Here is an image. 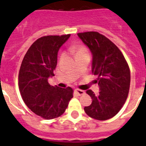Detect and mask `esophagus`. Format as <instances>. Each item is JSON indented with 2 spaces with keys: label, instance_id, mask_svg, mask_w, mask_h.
Here are the masks:
<instances>
[{
  "label": "esophagus",
  "instance_id": "obj_1",
  "mask_svg": "<svg viewBox=\"0 0 146 146\" xmlns=\"http://www.w3.org/2000/svg\"><path fill=\"white\" fill-rule=\"evenodd\" d=\"M75 92L77 94L78 96H82V95H84L85 92L81 90V89H75Z\"/></svg>",
  "mask_w": 146,
  "mask_h": 146
}]
</instances>
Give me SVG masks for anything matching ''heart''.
I'll list each match as a JSON object with an SVG mask.
<instances>
[{
	"mask_svg": "<svg viewBox=\"0 0 146 146\" xmlns=\"http://www.w3.org/2000/svg\"><path fill=\"white\" fill-rule=\"evenodd\" d=\"M85 51H87L86 48H83V47H80V48H76V54L80 52H85Z\"/></svg>",
	"mask_w": 146,
	"mask_h": 146,
	"instance_id": "obj_1",
	"label": "heart"
}]
</instances>
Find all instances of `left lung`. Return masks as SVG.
<instances>
[{
	"instance_id": "1",
	"label": "left lung",
	"mask_w": 146,
	"mask_h": 146,
	"mask_svg": "<svg viewBox=\"0 0 146 146\" xmlns=\"http://www.w3.org/2000/svg\"><path fill=\"white\" fill-rule=\"evenodd\" d=\"M92 54V73L97 75L100 92L91 89L86 93L92 99L84 111L98 120L111 119L120 111L129 94L130 70L124 56L115 44L98 32L77 33Z\"/></svg>"
}]
</instances>
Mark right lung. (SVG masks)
Segmentation results:
<instances>
[{
  "instance_id": "right-lung-1",
  "label": "right lung",
  "mask_w": 146,
  "mask_h": 146,
  "mask_svg": "<svg viewBox=\"0 0 146 146\" xmlns=\"http://www.w3.org/2000/svg\"><path fill=\"white\" fill-rule=\"evenodd\" d=\"M70 36L38 38L27 50L19 69L18 85L23 102L33 113L46 120L61 116L73 97L70 87L62 89L48 82V78L54 76L57 52Z\"/></svg>"
}]
</instances>
